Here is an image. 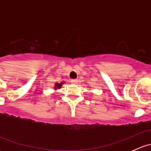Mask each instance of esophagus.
<instances>
[{
	"label": "esophagus",
	"mask_w": 151,
	"mask_h": 151,
	"mask_svg": "<svg viewBox=\"0 0 151 151\" xmlns=\"http://www.w3.org/2000/svg\"><path fill=\"white\" fill-rule=\"evenodd\" d=\"M71 83H72L73 84H77V83H78V80H71Z\"/></svg>",
	"instance_id": "esophagus-1"
}]
</instances>
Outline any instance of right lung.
<instances>
[{"label": "right lung", "mask_w": 151, "mask_h": 151, "mask_svg": "<svg viewBox=\"0 0 151 151\" xmlns=\"http://www.w3.org/2000/svg\"><path fill=\"white\" fill-rule=\"evenodd\" d=\"M63 83H64V82H62V83H56L55 85V89L57 90V89H60V88H61V86L63 85Z\"/></svg>", "instance_id": "add662e5"}]
</instances>
